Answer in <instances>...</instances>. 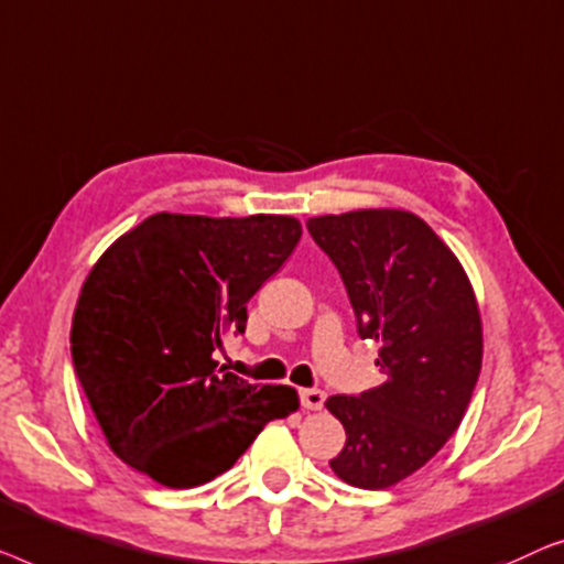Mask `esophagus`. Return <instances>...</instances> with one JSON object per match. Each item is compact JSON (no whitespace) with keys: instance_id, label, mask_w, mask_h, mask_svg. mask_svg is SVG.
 <instances>
[{"instance_id":"34e87169","label":"esophagus","mask_w":564,"mask_h":564,"mask_svg":"<svg viewBox=\"0 0 564 564\" xmlns=\"http://www.w3.org/2000/svg\"><path fill=\"white\" fill-rule=\"evenodd\" d=\"M299 399H301V409L306 411H319L324 406V393L319 388H304V391L299 393Z\"/></svg>"}]
</instances>
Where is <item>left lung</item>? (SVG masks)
Instances as JSON below:
<instances>
[{"label": "left lung", "mask_w": 564, "mask_h": 564, "mask_svg": "<svg viewBox=\"0 0 564 564\" xmlns=\"http://www.w3.org/2000/svg\"><path fill=\"white\" fill-rule=\"evenodd\" d=\"M306 229L339 271L358 335L380 343L376 365L386 376L324 403L347 434L329 465L355 488H388L430 463L463 422L482 360L473 285L416 214H327Z\"/></svg>", "instance_id": "1"}]
</instances>
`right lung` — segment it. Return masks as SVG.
Wrapping results in <instances>:
<instances>
[{
    "mask_svg": "<svg viewBox=\"0 0 564 564\" xmlns=\"http://www.w3.org/2000/svg\"><path fill=\"white\" fill-rule=\"evenodd\" d=\"M293 217L153 214L86 279L70 358L115 455L169 488L209 482L271 419L299 409L289 386H252L212 352L242 335L248 301L299 245Z\"/></svg>",
    "mask_w": 564,
    "mask_h": 564,
    "instance_id": "1",
    "label": "right lung"
}]
</instances>
